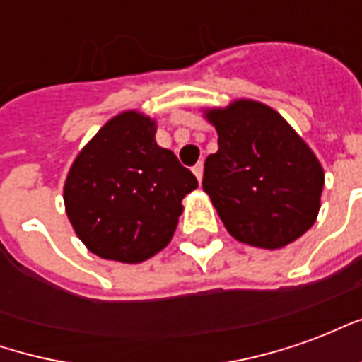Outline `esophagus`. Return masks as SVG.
Instances as JSON below:
<instances>
[{
	"label": "esophagus",
	"mask_w": 362,
	"mask_h": 362,
	"mask_svg": "<svg viewBox=\"0 0 362 362\" xmlns=\"http://www.w3.org/2000/svg\"><path fill=\"white\" fill-rule=\"evenodd\" d=\"M192 170H194V174H196L197 180L202 182V178H204V163H197V165L194 166Z\"/></svg>",
	"instance_id": "34e87169"
}]
</instances>
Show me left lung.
I'll return each instance as SVG.
<instances>
[{"label":"left lung","instance_id":"left-lung-1","mask_svg":"<svg viewBox=\"0 0 362 362\" xmlns=\"http://www.w3.org/2000/svg\"><path fill=\"white\" fill-rule=\"evenodd\" d=\"M219 151L205 158L204 192L236 240L277 250L314 225L324 168L300 135L266 104L240 98L207 108Z\"/></svg>","mask_w":362,"mask_h":362}]
</instances>
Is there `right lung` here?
Segmentation results:
<instances>
[{
    "instance_id": "add662e5",
    "label": "right lung",
    "mask_w": 362,
    "mask_h": 362,
    "mask_svg": "<svg viewBox=\"0 0 362 362\" xmlns=\"http://www.w3.org/2000/svg\"><path fill=\"white\" fill-rule=\"evenodd\" d=\"M155 119L126 110L77 155L64 186L71 227L93 254L139 264L170 243L197 180L155 141Z\"/></svg>"
}]
</instances>
